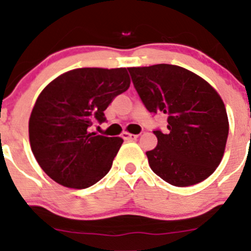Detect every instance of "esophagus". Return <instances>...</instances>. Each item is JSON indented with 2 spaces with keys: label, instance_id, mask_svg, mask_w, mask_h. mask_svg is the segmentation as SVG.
I'll return each mask as SVG.
<instances>
[{
  "label": "esophagus",
  "instance_id": "1",
  "mask_svg": "<svg viewBox=\"0 0 251 251\" xmlns=\"http://www.w3.org/2000/svg\"><path fill=\"white\" fill-rule=\"evenodd\" d=\"M137 137H138V135H133V133H128V132H123L124 140L135 141V140H137Z\"/></svg>",
  "mask_w": 251,
  "mask_h": 251
}]
</instances>
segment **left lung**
I'll return each instance as SVG.
<instances>
[{
    "instance_id": "obj_1",
    "label": "left lung",
    "mask_w": 251,
    "mask_h": 251,
    "mask_svg": "<svg viewBox=\"0 0 251 251\" xmlns=\"http://www.w3.org/2000/svg\"><path fill=\"white\" fill-rule=\"evenodd\" d=\"M142 103L168 115V131L154 130L158 144L147 151L154 174L176 187L210 176L225 153L228 118L219 93L194 73L171 64L128 68Z\"/></svg>"
}]
</instances>
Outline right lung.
<instances>
[{
    "label": "right lung",
    "mask_w": 251,
    "mask_h": 251,
    "mask_svg": "<svg viewBox=\"0 0 251 251\" xmlns=\"http://www.w3.org/2000/svg\"><path fill=\"white\" fill-rule=\"evenodd\" d=\"M130 87L126 68H81L50 82L29 120L31 151L53 181L82 189L109 173L123 138L91 132L107 121L104 110Z\"/></svg>",
    "instance_id": "obj_1"
}]
</instances>
